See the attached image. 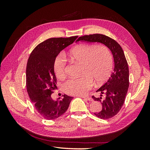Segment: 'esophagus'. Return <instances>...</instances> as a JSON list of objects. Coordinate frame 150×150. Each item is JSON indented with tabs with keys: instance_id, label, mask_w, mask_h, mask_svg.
Returning <instances> with one entry per match:
<instances>
[{
	"instance_id": "esophagus-1",
	"label": "esophagus",
	"mask_w": 150,
	"mask_h": 150,
	"mask_svg": "<svg viewBox=\"0 0 150 150\" xmlns=\"http://www.w3.org/2000/svg\"><path fill=\"white\" fill-rule=\"evenodd\" d=\"M83 98L86 99V100H88V101H93V99L91 98V97H84V96H82Z\"/></svg>"
}]
</instances>
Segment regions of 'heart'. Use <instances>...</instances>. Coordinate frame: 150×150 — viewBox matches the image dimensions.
Masks as SVG:
<instances>
[{
	"mask_svg": "<svg viewBox=\"0 0 150 150\" xmlns=\"http://www.w3.org/2000/svg\"><path fill=\"white\" fill-rule=\"evenodd\" d=\"M72 61L82 64L79 78L70 79L63 84L64 91L73 96H83L93 86L101 84L110 77L113 66L111 52L104 45L83 44L72 49L69 53ZM67 60L62 54L58 55L54 63V69L58 79L67 74Z\"/></svg>",
	"mask_w": 150,
	"mask_h": 150,
	"instance_id": "obj_1",
	"label": "heart"
}]
</instances>
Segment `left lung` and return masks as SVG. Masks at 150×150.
<instances>
[{
    "label": "left lung",
    "instance_id": "1",
    "mask_svg": "<svg viewBox=\"0 0 150 150\" xmlns=\"http://www.w3.org/2000/svg\"><path fill=\"white\" fill-rule=\"evenodd\" d=\"M79 41L102 43L110 49L112 54L114 71L106 83L96 91L101 93V96H92L94 100L101 102L103 106L100 112L94 114L101 119L111 118L119 112L123 105L129 88V68L123 50L115 40L100 34L81 36L76 40Z\"/></svg>",
    "mask_w": 150,
    "mask_h": 150
}]
</instances>
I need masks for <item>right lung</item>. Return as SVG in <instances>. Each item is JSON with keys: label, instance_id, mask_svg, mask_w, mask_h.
<instances>
[{"label": "right lung", "instance_id": "1", "mask_svg": "<svg viewBox=\"0 0 150 150\" xmlns=\"http://www.w3.org/2000/svg\"><path fill=\"white\" fill-rule=\"evenodd\" d=\"M78 38L48 39L38 44L30 54L26 67L27 91L36 111L46 120H55L64 114L73 98L64 94L60 100L52 99L57 84L54 63L59 53Z\"/></svg>", "mask_w": 150, "mask_h": 150}]
</instances>
